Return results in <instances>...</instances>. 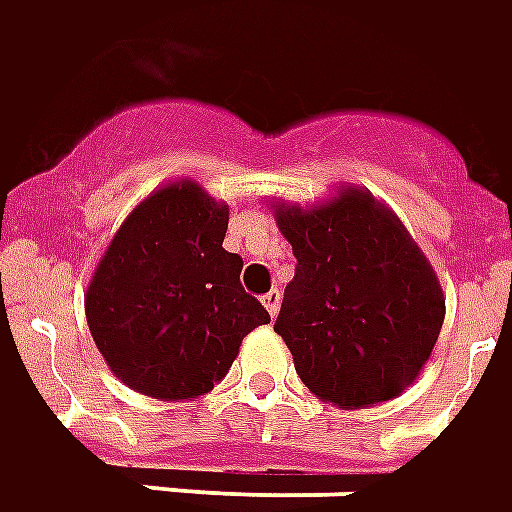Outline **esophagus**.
<instances>
[{
  "label": "esophagus",
  "mask_w": 512,
  "mask_h": 512,
  "mask_svg": "<svg viewBox=\"0 0 512 512\" xmlns=\"http://www.w3.org/2000/svg\"><path fill=\"white\" fill-rule=\"evenodd\" d=\"M264 308L270 311V317H278V308H281V292L278 289H270L267 295L262 297Z\"/></svg>",
  "instance_id": "1"
}]
</instances>
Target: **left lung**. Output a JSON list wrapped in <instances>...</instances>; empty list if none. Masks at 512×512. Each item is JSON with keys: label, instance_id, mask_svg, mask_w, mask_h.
Returning a JSON list of instances; mask_svg holds the SVG:
<instances>
[{"label": "left lung", "instance_id": "obj_1", "mask_svg": "<svg viewBox=\"0 0 512 512\" xmlns=\"http://www.w3.org/2000/svg\"><path fill=\"white\" fill-rule=\"evenodd\" d=\"M297 259L275 320L306 389L339 408L400 397L444 325L433 264L389 206L361 187L314 206L270 204Z\"/></svg>", "mask_w": 512, "mask_h": 512}]
</instances>
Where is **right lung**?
<instances>
[{"label": "right lung", "instance_id": "obj_1", "mask_svg": "<svg viewBox=\"0 0 512 512\" xmlns=\"http://www.w3.org/2000/svg\"><path fill=\"white\" fill-rule=\"evenodd\" d=\"M228 204L190 179L134 206L90 275L85 317L115 378L165 402L195 400L226 378L239 344L270 314L239 284L223 248Z\"/></svg>", "mask_w": 512, "mask_h": 512}]
</instances>
